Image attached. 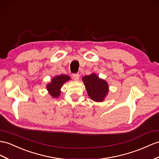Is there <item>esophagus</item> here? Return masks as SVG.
<instances>
[{"mask_svg":"<svg viewBox=\"0 0 159 159\" xmlns=\"http://www.w3.org/2000/svg\"><path fill=\"white\" fill-rule=\"evenodd\" d=\"M79 74H74L72 75V77H73V79H74L75 80H79Z\"/></svg>","mask_w":159,"mask_h":159,"instance_id":"esophagus-1","label":"esophagus"}]
</instances>
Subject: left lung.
<instances>
[{
    "label": "left lung",
    "mask_w": 159,
    "mask_h": 159,
    "mask_svg": "<svg viewBox=\"0 0 159 159\" xmlns=\"http://www.w3.org/2000/svg\"><path fill=\"white\" fill-rule=\"evenodd\" d=\"M82 80L91 99L95 102H103L109 91L107 81L99 78L95 73L84 76Z\"/></svg>",
    "instance_id": "left-lung-1"
}]
</instances>
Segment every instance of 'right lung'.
Instances as JSON below:
<instances>
[{
    "label": "right lung",
    "instance_id": "right-lung-1",
    "mask_svg": "<svg viewBox=\"0 0 159 159\" xmlns=\"http://www.w3.org/2000/svg\"><path fill=\"white\" fill-rule=\"evenodd\" d=\"M70 80V77L66 75H56L51 80V82L47 84L46 89L53 98H57L61 94V88L63 84Z\"/></svg>",
    "mask_w": 159,
    "mask_h": 159
}]
</instances>
